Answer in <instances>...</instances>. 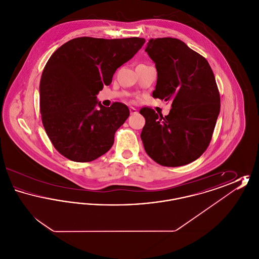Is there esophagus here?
I'll return each instance as SVG.
<instances>
[{
  "mask_svg": "<svg viewBox=\"0 0 259 259\" xmlns=\"http://www.w3.org/2000/svg\"><path fill=\"white\" fill-rule=\"evenodd\" d=\"M129 109H130V113H131V114H135V113H137V110H136L135 108L130 107Z\"/></svg>",
  "mask_w": 259,
  "mask_h": 259,
  "instance_id": "esophagus-1",
  "label": "esophagus"
}]
</instances>
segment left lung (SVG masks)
Wrapping results in <instances>:
<instances>
[{
  "instance_id": "obj_1",
  "label": "left lung",
  "mask_w": 259,
  "mask_h": 259,
  "mask_svg": "<svg viewBox=\"0 0 259 259\" xmlns=\"http://www.w3.org/2000/svg\"><path fill=\"white\" fill-rule=\"evenodd\" d=\"M146 52L155 63L154 98L170 102L168 115L141 109V139L148 156L165 167L199 158L209 147L221 111L215 78L205 57L175 37L150 38Z\"/></svg>"
}]
</instances>
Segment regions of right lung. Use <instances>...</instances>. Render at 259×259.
Instances as JSON below:
<instances>
[{
    "instance_id": "add662e5",
    "label": "right lung",
    "mask_w": 259,
    "mask_h": 259,
    "mask_svg": "<svg viewBox=\"0 0 259 259\" xmlns=\"http://www.w3.org/2000/svg\"><path fill=\"white\" fill-rule=\"evenodd\" d=\"M145 41L137 37H75L50 56L39 82V110L50 142L63 156L90 162L110 150L130 111L119 102L106 108L96 95Z\"/></svg>"
}]
</instances>
